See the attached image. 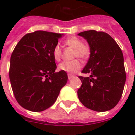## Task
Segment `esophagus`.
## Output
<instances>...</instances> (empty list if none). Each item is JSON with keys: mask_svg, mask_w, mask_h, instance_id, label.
Segmentation results:
<instances>
[{"mask_svg": "<svg viewBox=\"0 0 135 135\" xmlns=\"http://www.w3.org/2000/svg\"><path fill=\"white\" fill-rule=\"evenodd\" d=\"M74 75H72V74H68V78H69V79H71L72 78H74Z\"/></svg>", "mask_w": 135, "mask_h": 135, "instance_id": "obj_1", "label": "esophagus"}]
</instances>
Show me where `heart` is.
<instances>
[{"label":"heart","instance_id":"heart-1","mask_svg":"<svg viewBox=\"0 0 135 135\" xmlns=\"http://www.w3.org/2000/svg\"><path fill=\"white\" fill-rule=\"evenodd\" d=\"M64 43L68 46L74 48V57H78L81 59L88 57L90 53V47L86 43H83L81 39L76 36H71L66 38ZM62 51L60 45L57 44L52 50V55L56 61H59L61 58ZM82 67L81 61L78 59H73L71 61H64L59 64V69L61 71L69 74H74L78 71Z\"/></svg>","mask_w":135,"mask_h":135}]
</instances>
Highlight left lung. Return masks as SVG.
Masks as SVG:
<instances>
[{"label":"left lung","instance_id":"8db88e82","mask_svg":"<svg viewBox=\"0 0 135 135\" xmlns=\"http://www.w3.org/2000/svg\"><path fill=\"white\" fill-rule=\"evenodd\" d=\"M90 49L88 63L78 76L82 85L78 97L85 107L96 111H107L117 105L126 80L123 55L114 39L103 31L90 30L79 33Z\"/></svg>","mask_w":135,"mask_h":135}]
</instances>
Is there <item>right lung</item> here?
I'll return each instance as SVG.
<instances>
[{
  "label": "right lung",
  "mask_w": 135,
  "mask_h": 135,
  "mask_svg": "<svg viewBox=\"0 0 135 135\" xmlns=\"http://www.w3.org/2000/svg\"><path fill=\"white\" fill-rule=\"evenodd\" d=\"M61 35L36 31L22 37L14 49L9 77L16 100L24 109L34 112L48 109L66 84V73L55 72L52 55Z\"/></svg>",
  "instance_id": "1"
}]
</instances>
